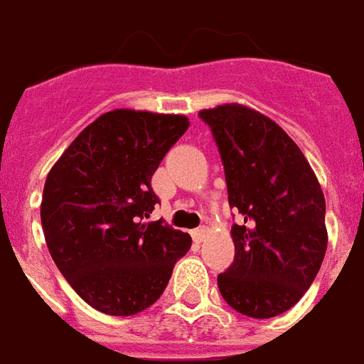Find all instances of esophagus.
Here are the masks:
<instances>
[{
  "instance_id": "34e87169",
  "label": "esophagus",
  "mask_w": 364,
  "mask_h": 364,
  "mask_svg": "<svg viewBox=\"0 0 364 364\" xmlns=\"http://www.w3.org/2000/svg\"><path fill=\"white\" fill-rule=\"evenodd\" d=\"M205 237H206V228H199L193 231V240H196L197 244L203 242V240H205Z\"/></svg>"
}]
</instances>
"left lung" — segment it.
<instances>
[{
    "instance_id": "left-lung-1",
    "label": "left lung",
    "mask_w": 364,
    "mask_h": 364,
    "mask_svg": "<svg viewBox=\"0 0 364 364\" xmlns=\"http://www.w3.org/2000/svg\"><path fill=\"white\" fill-rule=\"evenodd\" d=\"M220 148L232 225L235 261L218 287L229 306L274 318L312 286L327 250L325 197L308 159L274 120L240 103L199 112Z\"/></svg>"
}]
</instances>
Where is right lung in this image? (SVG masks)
I'll list each match as a JSON object with an SVG mask.
<instances>
[{"label": "right lung", "mask_w": 364, "mask_h": 364, "mask_svg": "<svg viewBox=\"0 0 364 364\" xmlns=\"http://www.w3.org/2000/svg\"><path fill=\"white\" fill-rule=\"evenodd\" d=\"M184 114L114 109L78 133L46 174L41 223L52 259L92 308L133 316L161 297L188 232L144 222L152 174L184 135Z\"/></svg>", "instance_id": "add662e5"}]
</instances>
